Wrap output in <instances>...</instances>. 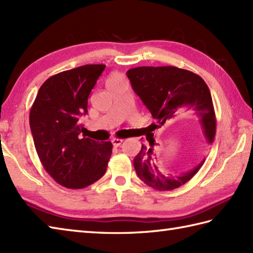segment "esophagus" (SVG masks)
<instances>
[{
    "instance_id": "esophagus-1",
    "label": "esophagus",
    "mask_w": 253,
    "mask_h": 253,
    "mask_svg": "<svg viewBox=\"0 0 253 253\" xmlns=\"http://www.w3.org/2000/svg\"><path fill=\"white\" fill-rule=\"evenodd\" d=\"M122 142H123V139H118V138H114V139H112V143H113L114 147L121 146Z\"/></svg>"
}]
</instances>
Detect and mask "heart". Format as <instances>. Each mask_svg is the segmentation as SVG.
I'll return each mask as SVG.
<instances>
[{"mask_svg": "<svg viewBox=\"0 0 253 253\" xmlns=\"http://www.w3.org/2000/svg\"><path fill=\"white\" fill-rule=\"evenodd\" d=\"M120 80H123L122 76H120V74H113V76L110 79H108L107 84L113 83V82H116V81H120Z\"/></svg>", "mask_w": 253, "mask_h": 253, "instance_id": "1", "label": "heart"}]
</instances>
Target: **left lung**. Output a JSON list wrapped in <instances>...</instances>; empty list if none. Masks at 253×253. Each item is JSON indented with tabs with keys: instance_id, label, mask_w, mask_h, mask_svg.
I'll return each instance as SVG.
<instances>
[{
	"instance_id": "obj_1",
	"label": "left lung",
	"mask_w": 253,
	"mask_h": 253,
	"mask_svg": "<svg viewBox=\"0 0 253 253\" xmlns=\"http://www.w3.org/2000/svg\"><path fill=\"white\" fill-rule=\"evenodd\" d=\"M132 90L149 110L158 125L183 111H194L206 140L211 143L216 133V117L210 88L203 79L189 70L176 67H138L127 71ZM148 145L133 159V167L139 179L158 191H172L189 182L202 168L205 160L197 163L187 172L177 175H165L156 165L153 155L156 142L153 135L147 136Z\"/></svg>"
}]
</instances>
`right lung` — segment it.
Listing matches in <instances>:
<instances>
[{"mask_svg": "<svg viewBox=\"0 0 253 253\" xmlns=\"http://www.w3.org/2000/svg\"><path fill=\"white\" fill-rule=\"evenodd\" d=\"M105 64H85L47 79L29 113V125L43 169L68 189L100 180L112 155L111 141L81 136L87 98Z\"/></svg>", "mask_w": 253, "mask_h": 253, "instance_id": "1", "label": "right lung"}]
</instances>
